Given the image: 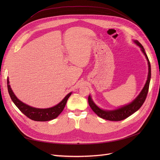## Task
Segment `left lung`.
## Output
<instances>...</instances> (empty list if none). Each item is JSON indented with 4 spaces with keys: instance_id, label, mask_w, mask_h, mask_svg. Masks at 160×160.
Listing matches in <instances>:
<instances>
[{
    "instance_id": "1",
    "label": "left lung",
    "mask_w": 160,
    "mask_h": 160,
    "mask_svg": "<svg viewBox=\"0 0 160 160\" xmlns=\"http://www.w3.org/2000/svg\"><path fill=\"white\" fill-rule=\"evenodd\" d=\"M134 43L137 45H138L140 48L141 51L142 52L147 58L148 65V78L146 82L144 88H142V91L139 95L136 97V98L132 101L130 104L124 106L119 109H117L115 110H104L98 108L93 101L91 99L90 95L88 97V103L91 108L98 117L100 118H102L106 120L112 121H119L127 119V117L132 115L133 113L137 112L139 109L141 107L142 104L144 103L146 97L147 96V93L148 91L149 84H150V80L151 78V67L149 60L148 56L145 51V49L142 45L137 40H134Z\"/></svg>"
}]
</instances>
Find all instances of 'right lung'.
Here are the masks:
<instances>
[{"mask_svg": "<svg viewBox=\"0 0 160 160\" xmlns=\"http://www.w3.org/2000/svg\"><path fill=\"white\" fill-rule=\"evenodd\" d=\"M9 83V80L8 78L7 85L8 93H9V95L13 103L24 115L28 117L29 119L36 121H48L56 118L63 110L67 100H68L69 97L72 93H69L68 95H67L60 103L54 107L46 109L36 108L31 107L20 101L13 93Z\"/></svg>", "mask_w": 160, "mask_h": 160, "instance_id": "1", "label": "right lung"}]
</instances>
